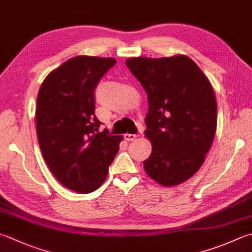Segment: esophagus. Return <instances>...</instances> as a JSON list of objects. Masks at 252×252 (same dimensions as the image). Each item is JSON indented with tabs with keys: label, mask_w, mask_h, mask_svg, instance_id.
Returning a JSON list of instances; mask_svg holds the SVG:
<instances>
[{
	"label": "esophagus",
	"mask_w": 252,
	"mask_h": 252,
	"mask_svg": "<svg viewBox=\"0 0 252 252\" xmlns=\"http://www.w3.org/2000/svg\"><path fill=\"white\" fill-rule=\"evenodd\" d=\"M124 138L127 141H132V140H135L137 138V135H135V134H125Z\"/></svg>",
	"instance_id": "34e87169"
}]
</instances>
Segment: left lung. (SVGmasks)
<instances>
[{
  "instance_id": "obj_1",
  "label": "left lung",
  "mask_w": 252,
  "mask_h": 252,
  "mask_svg": "<svg viewBox=\"0 0 252 252\" xmlns=\"http://www.w3.org/2000/svg\"><path fill=\"white\" fill-rule=\"evenodd\" d=\"M148 96L145 136L153 153L144 161L149 177L164 187L187 181L201 168L217 126L213 88L187 56L126 60Z\"/></svg>"
}]
</instances>
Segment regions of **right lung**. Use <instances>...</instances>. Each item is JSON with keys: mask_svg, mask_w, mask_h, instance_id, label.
<instances>
[{"mask_svg": "<svg viewBox=\"0 0 252 252\" xmlns=\"http://www.w3.org/2000/svg\"><path fill=\"white\" fill-rule=\"evenodd\" d=\"M114 58L79 56L48 74L37 96L36 129L52 174L72 191L87 194L105 181L122 136L98 132L95 88Z\"/></svg>", "mask_w": 252, "mask_h": 252, "instance_id": "obj_1", "label": "right lung"}]
</instances>
